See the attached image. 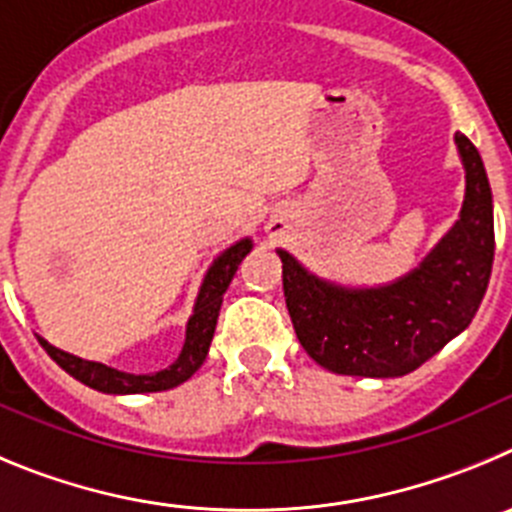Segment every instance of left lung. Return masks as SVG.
Masks as SVG:
<instances>
[{"label":"left lung","instance_id":"8db88e82","mask_svg":"<svg viewBox=\"0 0 512 512\" xmlns=\"http://www.w3.org/2000/svg\"><path fill=\"white\" fill-rule=\"evenodd\" d=\"M454 142L467 178L462 211L408 275L377 288H349L313 275L290 252L278 250L293 329L324 370L408 375L472 324L495 257L492 191L477 147L459 132Z\"/></svg>","mask_w":512,"mask_h":512}]
</instances>
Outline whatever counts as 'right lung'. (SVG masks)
I'll return each instance as SVG.
<instances>
[{
	"label": "right lung",
	"mask_w": 512,
	"mask_h": 512,
	"mask_svg": "<svg viewBox=\"0 0 512 512\" xmlns=\"http://www.w3.org/2000/svg\"><path fill=\"white\" fill-rule=\"evenodd\" d=\"M252 250V239L245 237L234 242L232 247L222 252L211 262L209 273H206L204 283H201L199 298L193 306L191 319L186 324V342H183L181 354H178L168 367L150 375H132V372L114 370L101 362H91V359H81L76 354H68L63 349L53 347L38 336V342L43 344L45 352L53 357L58 367L76 377L78 382H84L89 388L99 390L107 395H135V393H160V390L178 388L181 382H186L193 372L204 365L206 354H209L211 339H214L216 319H219V308H222V298L227 293L229 283H232L234 273H237L239 262L245 260Z\"/></svg>",
	"instance_id": "obj_1"
}]
</instances>
